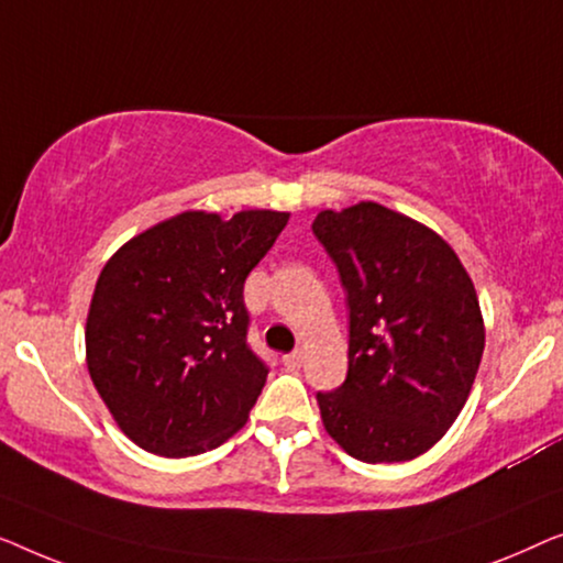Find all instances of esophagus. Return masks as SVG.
Masks as SVG:
<instances>
[{"label": "esophagus", "instance_id": "obj_1", "mask_svg": "<svg viewBox=\"0 0 563 563\" xmlns=\"http://www.w3.org/2000/svg\"><path fill=\"white\" fill-rule=\"evenodd\" d=\"M283 362L288 364V367H300V362H303V350H296V352L285 354Z\"/></svg>", "mask_w": 563, "mask_h": 563}]
</instances>
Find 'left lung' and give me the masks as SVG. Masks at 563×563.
<instances>
[{"label":"left lung","instance_id":"8db88e82","mask_svg":"<svg viewBox=\"0 0 563 563\" xmlns=\"http://www.w3.org/2000/svg\"><path fill=\"white\" fill-rule=\"evenodd\" d=\"M313 234L350 308L346 379L316 393L323 429L360 462H410L470 398L485 352L477 290L437 232L375 201L321 211Z\"/></svg>","mask_w":563,"mask_h":563}]
</instances>
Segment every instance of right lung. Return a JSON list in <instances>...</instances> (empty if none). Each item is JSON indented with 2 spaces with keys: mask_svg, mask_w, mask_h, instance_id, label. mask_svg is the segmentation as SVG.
<instances>
[{
  "mask_svg": "<svg viewBox=\"0 0 563 563\" xmlns=\"http://www.w3.org/2000/svg\"><path fill=\"white\" fill-rule=\"evenodd\" d=\"M290 213L184 211L114 252L93 288L86 364L140 449L196 456L247 423L267 364L250 350L244 280Z\"/></svg>",
  "mask_w": 563,
  "mask_h": 563,
  "instance_id": "obj_1",
  "label": "right lung"
}]
</instances>
